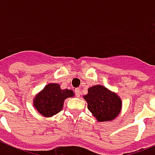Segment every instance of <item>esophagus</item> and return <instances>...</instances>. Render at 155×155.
Here are the masks:
<instances>
[{
	"instance_id": "esophagus-1",
	"label": "esophagus",
	"mask_w": 155,
	"mask_h": 155,
	"mask_svg": "<svg viewBox=\"0 0 155 155\" xmlns=\"http://www.w3.org/2000/svg\"><path fill=\"white\" fill-rule=\"evenodd\" d=\"M74 92H75V96L79 97L80 96H81V89L80 88H76V89H74Z\"/></svg>"
}]
</instances>
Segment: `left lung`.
<instances>
[{
	"mask_svg": "<svg viewBox=\"0 0 155 155\" xmlns=\"http://www.w3.org/2000/svg\"><path fill=\"white\" fill-rule=\"evenodd\" d=\"M84 98L87 102V108L97 121L113 120L121 109L120 98L100 85L90 87Z\"/></svg>",
	"mask_w": 155,
	"mask_h": 155,
	"instance_id": "8db88e82",
	"label": "left lung"
}]
</instances>
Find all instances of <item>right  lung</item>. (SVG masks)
Masks as SVG:
<instances>
[{
    "label": "right lung",
    "instance_id": "1",
    "mask_svg": "<svg viewBox=\"0 0 155 155\" xmlns=\"http://www.w3.org/2000/svg\"><path fill=\"white\" fill-rule=\"evenodd\" d=\"M74 96L73 91L62 90L58 84L51 83L44 87L34 99V107L45 117H51L61 111L64 100Z\"/></svg>",
    "mask_w": 155,
    "mask_h": 155
}]
</instances>
